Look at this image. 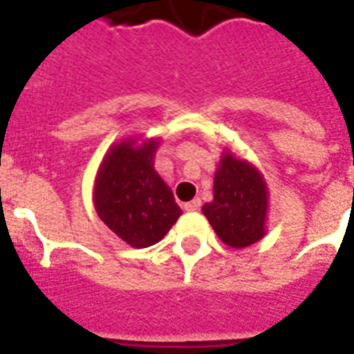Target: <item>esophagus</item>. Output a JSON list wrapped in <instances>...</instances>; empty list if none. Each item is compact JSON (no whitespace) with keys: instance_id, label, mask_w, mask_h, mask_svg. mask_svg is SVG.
<instances>
[{"instance_id":"obj_1","label":"esophagus","mask_w":354,"mask_h":354,"mask_svg":"<svg viewBox=\"0 0 354 354\" xmlns=\"http://www.w3.org/2000/svg\"><path fill=\"white\" fill-rule=\"evenodd\" d=\"M200 207H202V202H200V198H196V200L185 203L183 209H185V211H200Z\"/></svg>"}]
</instances>
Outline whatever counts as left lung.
I'll return each instance as SVG.
<instances>
[{"label": "left lung", "mask_w": 354, "mask_h": 354, "mask_svg": "<svg viewBox=\"0 0 354 354\" xmlns=\"http://www.w3.org/2000/svg\"><path fill=\"white\" fill-rule=\"evenodd\" d=\"M203 216L216 236L232 249H245L267 234L269 187L260 169L231 149H222L214 172L212 200Z\"/></svg>", "instance_id": "1"}]
</instances>
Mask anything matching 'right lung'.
Instances as JSON below:
<instances>
[{"label": "right lung", "mask_w": 354, "mask_h": 354, "mask_svg": "<svg viewBox=\"0 0 354 354\" xmlns=\"http://www.w3.org/2000/svg\"><path fill=\"white\" fill-rule=\"evenodd\" d=\"M158 147L160 138H123L109 147L94 178L97 216L134 249L160 242L182 216L171 187L154 169Z\"/></svg>", "instance_id": "obj_1"}]
</instances>
